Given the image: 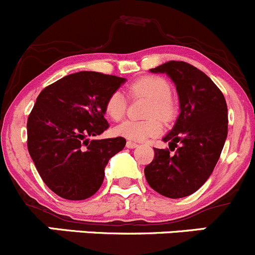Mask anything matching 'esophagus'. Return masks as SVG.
Segmentation results:
<instances>
[{"label": "esophagus", "instance_id": "34e87169", "mask_svg": "<svg viewBox=\"0 0 255 255\" xmlns=\"http://www.w3.org/2000/svg\"><path fill=\"white\" fill-rule=\"evenodd\" d=\"M126 145H127V148L133 149V148H135V146H138V144L135 143V142H132V140H128V142H127V144H126Z\"/></svg>", "mask_w": 255, "mask_h": 255}]
</instances>
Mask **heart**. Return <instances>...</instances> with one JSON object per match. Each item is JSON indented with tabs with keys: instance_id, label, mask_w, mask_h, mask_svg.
Masks as SVG:
<instances>
[{
	"instance_id": "1",
	"label": "heart",
	"mask_w": 255,
	"mask_h": 255,
	"mask_svg": "<svg viewBox=\"0 0 255 255\" xmlns=\"http://www.w3.org/2000/svg\"><path fill=\"white\" fill-rule=\"evenodd\" d=\"M128 92L133 97H145L150 104L146 109L149 118L143 121L126 120L115 128V133L127 139L140 140L158 135L161 132V123L156 117L164 122L173 118L175 107L171 100L170 86L168 81L159 76H143L129 85ZM127 110V100L120 91L112 92L105 104V112L113 121H120Z\"/></svg>"
}]
</instances>
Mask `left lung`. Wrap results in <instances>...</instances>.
Returning <instances> with one entry per match:
<instances>
[{
	"label": "left lung",
	"instance_id": "1",
	"mask_svg": "<svg viewBox=\"0 0 255 255\" xmlns=\"http://www.w3.org/2000/svg\"><path fill=\"white\" fill-rule=\"evenodd\" d=\"M166 74L175 84L180 113L173 129L163 138L174 149L154 148V159L144 169L149 186L170 199L189 196L212 174L228 132L227 104L205 73L184 61H168L150 69Z\"/></svg>",
	"mask_w": 255,
	"mask_h": 255
}]
</instances>
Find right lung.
Masks as SVG:
<instances>
[{
    "mask_svg": "<svg viewBox=\"0 0 255 255\" xmlns=\"http://www.w3.org/2000/svg\"><path fill=\"white\" fill-rule=\"evenodd\" d=\"M126 79L79 71L45 87L28 117V151L45 185L66 200L101 187L105 168L122 150V137L92 139L109 128L105 104Z\"/></svg>",
    "mask_w": 255,
    "mask_h": 255,
    "instance_id": "1",
    "label": "right lung"
}]
</instances>
